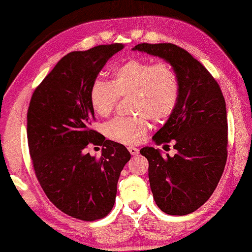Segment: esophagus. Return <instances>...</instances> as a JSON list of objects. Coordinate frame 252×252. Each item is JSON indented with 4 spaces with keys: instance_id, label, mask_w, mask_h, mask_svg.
Returning <instances> with one entry per match:
<instances>
[{
    "instance_id": "obj_1",
    "label": "esophagus",
    "mask_w": 252,
    "mask_h": 252,
    "mask_svg": "<svg viewBox=\"0 0 252 252\" xmlns=\"http://www.w3.org/2000/svg\"><path fill=\"white\" fill-rule=\"evenodd\" d=\"M128 151L132 155H138L139 154V148H136V147H128Z\"/></svg>"
}]
</instances>
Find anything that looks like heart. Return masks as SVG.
Masks as SVG:
<instances>
[{
  "label": "heart",
  "instance_id": "heart-1",
  "mask_svg": "<svg viewBox=\"0 0 252 252\" xmlns=\"http://www.w3.org/2000/svg\"><path fill=\"white\" fill-rule=\"evenodd\" d=\"M134 117H119L108 121L104 133L111 140L124 145L141 142L150 128L148 118L155 123L167 120L178 106L180 80L168 63L152 64L142 60H129L113 71V80L97 78L90 90L93 110L107 117L119 97H128Z\"/></svg>",
  "mask_w": 252,
  "mask_h": 252
}]
</instances>
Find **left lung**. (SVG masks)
<instances>
[{
  "label": "left lung",
  "instance_id": "left-lung-1",
  "mask_svg": "<svg viewBox=\"0 0 252 252\" xmlns=\"http://www.w3.org/2000/svg\"><path fill=\"white\" fill-rule=\"evenodd\" d=\"M133 50L162 58L178 73V106L155 133L157 145L173 142L176 153L144 147L148 179L157 206L168 215H187L206 203L226 162L228 121L221 88L206 67L172 43H141ZM168 146V145H167Z\"/></svg>",
  "mask_w": 252,
  "mask_h": 252
}]
</instances>
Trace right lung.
I'll list each match as a JSON object with an SVG mask.
<instances>
[{"mask_svg": "<svg viewBox=\"0 0 252 252\" xmlns=\"http://www.w3.org/2000/svg\"><path fill=\"white\" fill-rule=\"evenodd\" d=\"M123 49L114 43L64 56L37 86L28 110V145L40 187L58 209L82 221L111 212L120 173L131 159L125 146L90 128L92 83ZM90 143L103 146L99 159L86 153Z\"/></svg>", "mask_w": 252, "mask_h": 252, "instance_id": "1", "label": "right lung"}]
</instances>
